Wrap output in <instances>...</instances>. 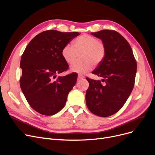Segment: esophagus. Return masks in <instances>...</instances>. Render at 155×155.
Wrapping results in <instances>:
<instances>
[{"label":"esophagus","mask_w":155,"mask_h":155,"mask_svg":"<svg viewBox=\"0 0 155 155\" xmlns=\"http://www.w3.org/2000/svg\"><path fill=\"white\" fill-rule=\"evenodd\" d=\"M85 78V76H84L83 75H81V74H79L78 75V79L80 80V79H83Z\"/></svg>","instance_id":"esophagus-1"}]
</instances>
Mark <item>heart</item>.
Returning <instances> with one entry per match:
<instances>
[{
	"mask_svg": "<svg viewBox=\"0 0 155 155\" xmlns=\"http://www.w3.org/2000/svg\"><path fill=\"white\" fill-rule=\"evenodd\" d=\"M106 54L105 44L101 40L92 35L84 34L75 38L72 45L66 44L61 51V55L65 62L71 64L73 72L84 73L90 71L94 66H98L104 61Z\"/></svg>",
	"mask_w": 155,
	"mask_h": 155,
	"instance_id": "heart-1",
	"label": "heart"
}]
</instances>
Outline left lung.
Wrapping results in <instances>:
<instances>
[{
	"label": "left lung",
	"mask_w": 155,
	"mask_h": 155,
	"mask_svg": "<svg viewBox=\"0 0 155 155\" xmlns=\"http://www.w3.org/2000/svg\"><path fill=\"white\" fill-rule=\"evenodd\" d=\"M91 34L102 40L106 54L92 71L102 77V81L86 77L89 83L86 104L94 115L107 117L118 112L129 98L135 83L137 63L130 44L118 32L103 30Z\"/></svg>",
	"instance_id": "1"
}]
</instances>
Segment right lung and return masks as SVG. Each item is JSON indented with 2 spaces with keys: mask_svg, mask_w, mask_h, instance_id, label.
<instances>
[{
  "mask_svg": "<svg viewBox=\"0 0 155 155\" xmlns=\"http://www.w3.org/2000/svg\"><path fill=\"white\" fill-rule=\"evenodd\" d=\"M78 35V32L44 31L31 40L23 53L20 87L30 106L40 114L51 116L61 110L77 82L76 73L54 79L68 69L61 51Z\"/></svg>",
  "mask_w": 155,
  "mask_h": 155,
  "instance_id": "obj_1",
  "label": "right lung"
}]
</instances>
